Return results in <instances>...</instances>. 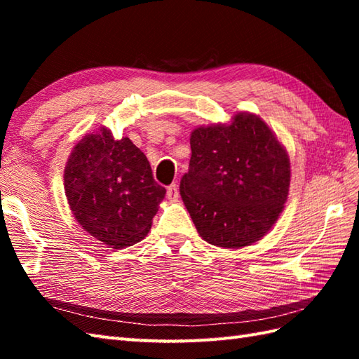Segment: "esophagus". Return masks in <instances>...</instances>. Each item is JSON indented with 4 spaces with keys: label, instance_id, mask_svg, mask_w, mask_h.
<instances>
[{
    "label": "esophagus",
    "instance_id": "esophagus-1",
    "mask_svg": "<svg viewBox=\"0 0 359 359\" xmlns=\"http://www.w3.org/2000/svg\"><path fill=\"white\" fill-rule=\"evenodd\" d=\"M166 197L170 201H177L179 199V188L175 184H171L166 188Z\"/></svg>",
    "mask_w": 359,
    "mask_h": 359
}]
</instances>
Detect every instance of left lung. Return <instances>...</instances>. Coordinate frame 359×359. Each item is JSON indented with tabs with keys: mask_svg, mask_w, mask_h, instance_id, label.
I'll return each mask as SVG.
<instances>
[{
	"mask_svg": "<svg viewBox=\"0 0 359 359\" xmlns=\"http://www.w3.org/2000/svg\"><path fill=\"white\" fill-rule=\"evenodd\" d=\"M180 196L202 239L241 248L269 233L284 210L290 158L265 121L239 112L230 125L196 128Z\"/></svg>",
	"mask_w": 359,
	"mask_h": 359,
	"instance_id": "left-lung-1",
	"label": "left lung"
}]
</instances>
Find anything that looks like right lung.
<instances>
[{
  "mask_svg": "<svg viewBox=\"0 0 359 359\" xmlns=\"http://www.w3.org/2000/svg\"><path fill=\"white\" fill-rule=\"evenodd\" d=\"M65 191L74 217L90 236L123 248L148 234L166 189L128 137L117 140L100 128L74 147L65 166Z\"/></svg>",
  "mask_w": 359,
  "mask_h": 359,
  "instance_id": "add662e5",
  "label": "right lung"
}]
</instances>
